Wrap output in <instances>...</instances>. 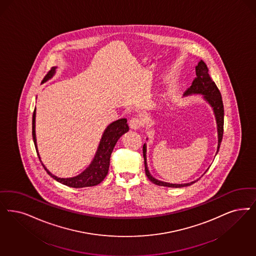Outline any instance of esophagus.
Returning a JSON list of instances; mask_svg holds the SVG:
<instances>
[{
  "mask_svg": "<svg viewBox=\"0 0 256 256\" xmlns=\"http://www.w3.org/2000/svg\"><path fill=\"white\" fill-rule=\"evenodd\" d=\"M142 124V120L141 118H138V117L132 118L130 121V126L132 130H138L139 128H141Z\"/></svg>",
  "mask_w": 256,
  "mask_h": 256,
  "instance_id": "obj_1",
  "label": "esophagus"
}]
</instances>
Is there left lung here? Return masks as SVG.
Here are the masks:
<instances>
[{
  "label": "left lung",
  "instance_id": "obj_1",
  "mask_svg": "<svg viewBox=\"0 0 256 256\" xmlns=\"http://www.w3.org/2000/svg\"><path fill=\"white\" fill-rule=\"evenodd\" d=\"M196 78L193 81L192 86L186 90L184 96H192V94H202L203 99L212 106L214 114L216 117V128H218V150H216V155L218 150H220V148L221 141H222V137H223L224 108H223L222 97H221L220 92L216 87V83L212 80L211 76L208 72L207 65L204 63L203 60H200L198 65L196 66ZM142 153H144V160L146 175L150 178V182H152L153 184H155L157 186L180 188V187L191 186L200 178L194 182H188V184H169V182L159 180H157V178H155L154 176H152L150 174V170H148V162H146V144L142 146ZM206 171L204 172V174L206 173Z\"/></svg>",
  "mask_w": 256,
  "mask_h": 256
}]
</instances>
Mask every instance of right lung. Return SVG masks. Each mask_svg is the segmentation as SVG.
<instances>
[{"label":"right lung","instance_id":"add662e5","mask_svg":"<svg viewBox=\"0 0 256 256\" xmlns=\"http://www.w3.org/2000/svg\"><path fill=\"white\" fill-rule=\"evenodd\" d=\"M56 67H53L51 70L45 76L44 82L51 80L56 74ZM128 132V124L126 123V119L122 118L118 119L114 122L110 124L102 134L101 140L99 142L96 155L92 160L90 162V166L86 168L83 172H81L78 176L72 178H58L53 175L47 168H45L42 164L40 156L36 146V108L33 112V121H32V135L33 141L35 144L36 150L40 160L42 164L44 166L46 172L56 180V182H60L64 186L74 187V188H83L88 186H94L99 184L108 175V168H110V160L112 150L114 148L115 144L120 137Z\"/></svg>","mask_w":256,"mask_h":256}]
</instances>
